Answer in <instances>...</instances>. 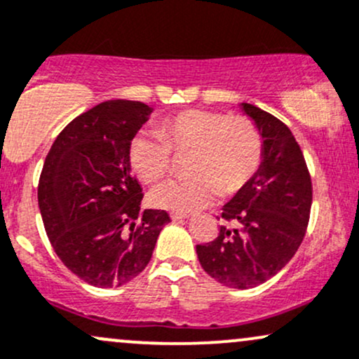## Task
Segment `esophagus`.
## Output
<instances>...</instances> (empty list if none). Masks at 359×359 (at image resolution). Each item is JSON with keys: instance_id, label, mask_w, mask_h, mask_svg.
Listing matches in <instances>:
<instances>
[{"instance_id": "obj_1", "label": "esophagus", "mask_w": 359, "mask_h": 359, "mask_svg": "<svg viewBox=\"0 0 359 359\" xmlns=\"http://www.w3.org/2000/svg\"><path fill=\"white\" fill-rule=\"evenodd\" d=\"M170 218L172 222H180V219L189 218V215L187 212H170Z\"/></svg>"}]
</instances>
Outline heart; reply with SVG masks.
Wrapping results in <instances>:
<instances>
[{
  "label": "heart",
  "instance_id": "1",
  "mask_svg": "<svg viewBox=\"0 0 359 359\" xmlns=\"http://www.w3.org/2000/svg\"><path fill=\"white\" fill-rule=\"evenodd\" d=\"M172 153L187 155L184 168L189 175L153 189L149 203L191 212L218 194H237L245 187L261 165L262 137L249 117L187 109L161 119L156 135H137L129 147V161L143 182L155 184L172 170Z\"/></svg>",
  "mask_w": 359,
  "mask_h": 359
}]
</instances>
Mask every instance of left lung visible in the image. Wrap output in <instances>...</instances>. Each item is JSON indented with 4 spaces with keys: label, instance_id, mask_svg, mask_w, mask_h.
Instances as JSON below:
<instances>
[{
    "label": "left lung",
    "instance_id": "8db88e82",
    "mask_svg": "<svg viewBox=\"0 0 359 359\" xmlns=\"http://www.w3.org/2000/svg\"><path fill=\"white\" fill-rule=\"evenodd\" d=\"M262 136L254 177L223 206L212 242L196 245L203 269L223 286L249 290L278 274L297 254L312 208V179L288 126L252 104L240 105Z\"/></svg>",
    "mask_w": 359,
    "mask_h": 359
}]
</instances>
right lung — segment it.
<instances>
[{"label": "right lung", "instance_id": "add662e5", "mask_svg": "<svg viewBox=\"0 0 359 359\" xmlns=\"http://www.w3.org/2000/svg\"><path fill=\"white\" fill-rule=\"evenodd\" d=\"M151 107L107 100L73 119L47 153L39 180L46 233L62 264L97 288L135 279L151 259L163 210L141 211L129 147Z\"/></svg>", "mask_w": 359, "mask_h": 359}]
</instances>
